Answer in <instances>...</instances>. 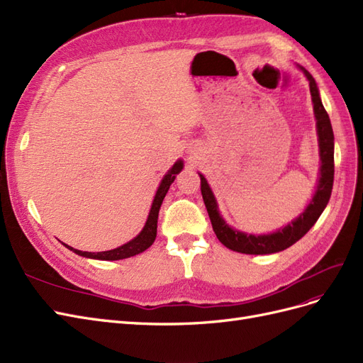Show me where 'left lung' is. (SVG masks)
Returning a JSON list of instances; mask_svg holds the SVG:
<instances>
[{"mask_svg":"<svg viewBox=\"0 0 363 363\" xmlns=\"http://www.w3.org/2000/svg\"><path fill=\"white\" fill-rule=\"evenodd\" d=\"M305 72L306 78L309 79V89L313 102V113L315 119H317V133H318V146H320V179L317 185V191H315L311 203L306 206L294 221H291L288 226L284 229H279L277 232L268 233V235H252V233H244L240 230L232 229L223 217L218 213V206L216 202V197L209 189V185L205 179L203 174L199 173L201 177V191L203 202L206 206V211L211 220L213 229L218 241L226 245L228 249L233 252H240L245 255H268L276 253L288 249L289 245L297 242L301 237H305L308 230L315 225L321 213L324 211L325 205L329 203V199L332 194L333 186V174H335V158H333V130L329 119V114L324 110V105L320 99V91L317 83L312 78V75L301 67Z\"/></svg>","mask_w":363,"mask_h":363,"instance_id":"1","label":"left lung"}]
</instances>
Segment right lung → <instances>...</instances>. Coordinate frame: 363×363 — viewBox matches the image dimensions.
Listing matches in <instances>:
<instances>
[{"instance_id": "add662e5", "label": "right lung", "mask_w": 363, "mask_h": 363, "mask_svg": "<svg viewBox=\"0 0 363 363\" xmlns=\"http://www.w3.org/2000/svg\"><path fill=\"white\" fill-rule=\"evenodd\" d=\"M184 167V162L182 160L174 162V166L167 172V174L164 178H162L157 194L154 197V202H152V208L149 211L147 220H146V225L143 228V230L138 233V235L128 241L126 244L121 245L118 249H113V250H107V252H83V250H77L71 245L65 244L69 250H72L74 253L79 255V256H84V258H90V259H101V261H119V259H125V258H131V256H135L138 253L145 252L146 249H149L152 242L155 241L157 237V223H158V213H160V208L162 201H164V197L170 189L172 182L177 178V174L182 170Z\"/></svg>"}]
</instances>
